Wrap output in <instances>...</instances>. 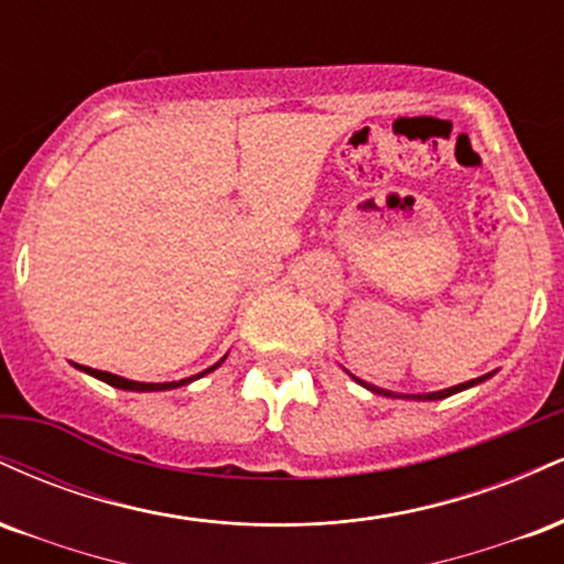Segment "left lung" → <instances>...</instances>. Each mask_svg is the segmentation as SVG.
<instances>
[{
  "mask_svg": "<svg viewBox=\"0 0 564 564\" xmlns=\"http://www.w3.org/2000/svg\"><path fill=\"white\" fill-rule=\"evenodd\" d=\"M490 377V373H488ZM488 377H480V379H471V381H464V384H456V387H448V390H440V392H430V394H413V398H419V400H443V398H451V394H456V392H462V390H467V387H475V384H480V381H485ZM358 381V384H364L366 390H371V392H377V394H392V392H384V390H379V387H373V384H366V381H360V379H355Z\"/></svg>",
  "mask_w": 564,
  "mask_h": 564,
  "instance_id": "left-lung-1",
  "label": "left lung"
}]
</instances>
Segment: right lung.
<instances>
[{"instance_id": "right-lung-1", "label": "right lung", "mask_w": 564, "mask_h": 564, "mask_svg": "<svg viewBox=\"0 0 564 564\" xmlns=\"http://www.w3.org/2000/svg\"><path fill=\"white\" fill-rule=\"evenodd\" d=\"M219 366V364H217ZM217 366H212V368H206L204 373H209V371H215ZM82 371H87L89 377H95V379H100V381H106V384H111V387H119V390H132V392H159V390H174V387H183V384H191L193 379H198V377H204V373H198V377H191V379H180V381H166V384H145V381H132V379H121V377H116V373H108V371H95V368H87V366H79Z\"/></svg>"}]
</instances>
